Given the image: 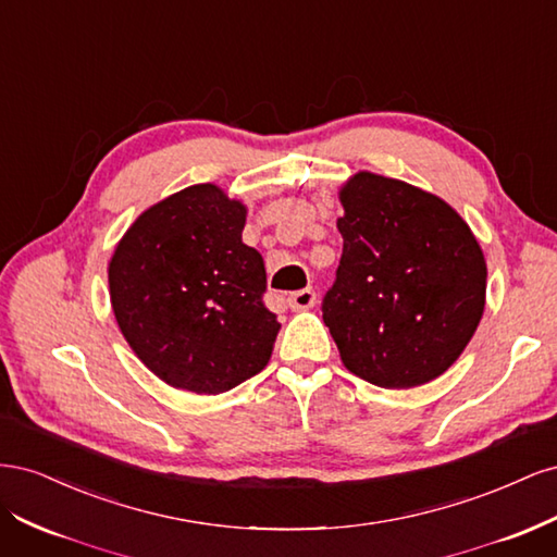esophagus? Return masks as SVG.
I'll list each match as a JSON object with an SVG mask.
<instances>
[{"instance_id": "esophagus-1", "label": "esophagus", "mask_w": 557, "mask_h": 557, "mask_svg": "<svg viewBox=\"0 0 557 557\" xmlns=\"http://www.w3.org/2000/svg\"><path fill=\"white\" fill-rule=\"evenodd\" d=\"M290 309L293 311H309L315 307V293L313 288H305V290H297L290 295Z\"/></svg>"}]
</instances>
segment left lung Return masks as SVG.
Instances as JSON below:
<instances>
[{"mask_svg":"<svg viewBox=\"0 0 557 557\" xmlns=\"http://www.w3.org/2000/svg\"><path fill=\"white\" fill-rule=\"evenodd\" d=\"M344 252L323 320L344 367L387 391L440 379L483 309L487 267L448 201L360 170L339 188Z\"/></svg>","mask_w":557,"mask_h":557,"instance_id":"1","label":"left lung"}]
</instances>
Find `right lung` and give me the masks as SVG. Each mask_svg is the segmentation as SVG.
Masks as SVG:
<instances>
[{"instance_id": "right-lung-1", "label": "right lung", "mask_w": 557, "mask_h": 557, "mask_svg": "<svg viewBox=\"0 0 557 557\" xmlns=\"http://www.w3.org/2000/svg\"><path fill=\"white\" fill-rule=\"evenodd\" d=\"M246 205L215 183L183 188L137 215L109 260L125 342L166 385L221 395L272 358L262 256L242 242Z\"/></svg>"}]
</instances>
